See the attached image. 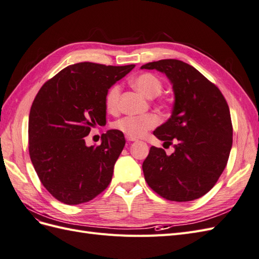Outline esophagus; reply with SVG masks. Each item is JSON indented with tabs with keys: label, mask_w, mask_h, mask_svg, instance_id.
I'll return each mask as SVG.
<instances>
[{
	"label": "esophagus",
	"mask_w": 259,
	"mask_h": 259,
	"mask_svg": "<svg viewBox=\"0 0 259 259\" xmlns=\"http://www.w3.org/2000/svg\"><path fill=\"white\" fill-rule=\"evenodd\" d=\"M126 140L127 142H136V138H132V137L126 136Z\"/></svg>",
	"instance_id": "1"
}]
</instances>
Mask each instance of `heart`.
<instances>
[{"label":"heart","instance_id":"b5f03b06","mask_svg":"<svg viewBox=\"0 0 259 259\" xmlns=\"http://www.w3.org/2000/svg\"><path fill=\"white\" fill-rule=\"evenodd\" d=\"M131 84L138 92L148 99H154L158 97L163 90V82L158 75L153 73H142L134 79H132ZM121 88L119 84H113L106 94V107L109 112H116L120 107ZM159 123L158 116L149 114L145 116H124L122 119L114 122L113 127L122 132L128 137L139 138L144 136L146 133L155 127Z\"/></svg>","mask_w":259,"mask_h":259}]
</instances>
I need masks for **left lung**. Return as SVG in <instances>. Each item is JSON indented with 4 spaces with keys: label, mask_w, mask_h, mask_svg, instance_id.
I'll return each mask as SVG.
<instances>
[{
    "label": "left lung",
    "mask_w": 259,
    "mask_h": 259,
    "mask_svg": "<svg viewBox=\"0 0 259 259\" xmlns=\"http://www.w3.org/2000/svg\"><path fill=\"white\" fill-rule=\"evenodd\" d=\"M140 68L165 74L175 98L170 117L153 132L164 144L174 143L175 151L167 155L162 148H150L143 163L146 182L169 201L199 199L214 187L229 159V107L216 85L182 60L162 59Z\"/></svg>",
    "instance_id": "obj_1"
}]
</instances>
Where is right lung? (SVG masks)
I'll return each mask as SVG.
<instances>
[{
    "label": "right lung",
    "instance_id": "right-lung-1",
    "mask_svg": "<svg viewBox=\"0 0 259 259\" xmlns=\"http://www.w3.org/2000/svg\"><path fill=\"white\" fill-rule=\"evenodd\" d=\"M135 65L79 62L62 69L38 91L29 114V153L42 185L69 205L93 200L110 184L123 133L110 130L97 147L84 137L106 123V94Z\"/></svg>",
    "mask_w": 259,
    "mask_h": 259
}]
</instances>
